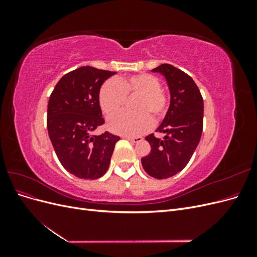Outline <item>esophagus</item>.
<instances>
[{
  "instance_id": "34e87169",
  "label": "esophagus",
  "mask_w": 257,
  "mask_h": 257,
  "mask_svg": "<svg viewBox=\"0 0 257 257\" xmlns=\"http://www.w3.org/2000/svg\"><path fill=\"white\" fill-rule=\"evenodd\" d=\"M127 141H130V142H132V143H134V144H137V143H141L142 141H143V137H141V136H137V137H125Z\"/></svg>"
}]
</instances>
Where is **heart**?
I'll return each instance as SVG.
<instances>
[{
  "label": "heart",
  "instance_id": "obj_1",
  "mask_svg": "<svg viewBox=\"0 0 257 257\" xmlns=\"http://www.w3.org/2000/svg\"><path fill=\"white\" fill-rule=\"evenodd\" d=\"M137 94L134 112L119 111L111 114L107 125L113 133L124 136L142 135L151 127V118L160 120L165 114L168 100L160 88L157 77L150 74L133 75L127 78L106 81L99 90L98 100L104 113L110 114L122 107L126 95Z\"/></svg>",
  "mask_w": 257,
  "mask_h": 257
}]
</instances>
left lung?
<instances>
[{
  "label": "left lung",
  "instance_id": "left-lung-1",
  "mask_svg": "<svg viewBox=\"0 0 257 257\" xmlns=\"http://www.w3.org/2000/svg\"><path fill=\"white\" fill-rule=\"evenodd\" d=\"M165 77L170 103L159 133L164 138L148 135L146 141L151 152L142 159L145 172L155 179L170 178L186 166L203 133L204 100L191 77L170 64H161L152 69Z\"/></svg>",
  "mask_w": 257,
  "mask_h": 257
}]
</instances>
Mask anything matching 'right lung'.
<instances>
[{"mask_svg":"<svg viewBox=\"0 0 257 257\" xmlns=\"http://www.w3.org/2000/svg\"><path fill=\"white\" fill-rule=\"evenodd\" d=\"M115 72L81 66L64 75L49 97L47 128L57 157L68 173L80 179L105 175L120 137L109 132L94 135L105 120L99 90Z\"/></svg>","mask_w":257,"mask_h":257,"instance_id":"obj_1","label":"right lung"}]
</instances>
